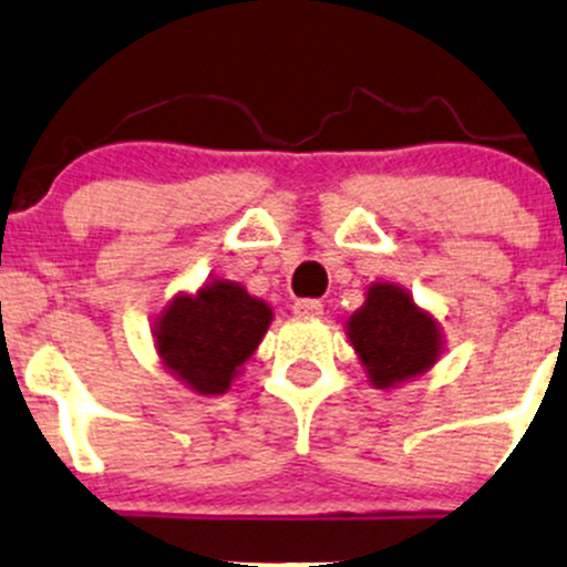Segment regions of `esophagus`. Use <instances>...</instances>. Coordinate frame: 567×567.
I'll use <instances>...</instances> for the list:
<instances>
[{"label":"esophagus","instance_id":"1","mask_svg":"<svg viewBox=\"0 0 567 567\" xmlns=\"http://www.w3.org/2000/svg\"><path fill=\"white\" fill-rule=\"evenodd\" d=\"M296 318H320L323 316V305L318 299H299L293 305Z\"/></svg>","mask_w":567,"mask_h":567}]
</instances>
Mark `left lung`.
I'll list each match as a JSON object with an SVG mask.
<instances>
[{
  "mask_svg": "<svg viewBox=\"0 0 567 567\" xmlns=\"http://www.w3.org/2000/svg\"><path fill=\"white\" fill-rule=\"evenodd\" d=\"M348 340L379 390L416 379L442 357V329L431 312L420 310L409 290L373 282L364 305L348 318Z\"/></svg>",
  "mask_w": 567,
  "mask_h": 567,
  "instance_id": "obj_1",
  "label": "left lung"
}]
</instances>
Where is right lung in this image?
<instances>
[{
    "label": "right lung",
    "instance_id": "1",
    "mask_svg": "<svg viewBox=\"0 0 567 567\" xmlns=\"http://www.w3.org/2000/svg\"><path fill=\"white\" fill-rule=\"evenodd\" d=\"M271 307L230 279L177 293L156 318L162 364L188 390L225 394L271 326Z\"/></svg>",
    "mask_w": 567,
    "mask_h": 567
}]
</instances>
